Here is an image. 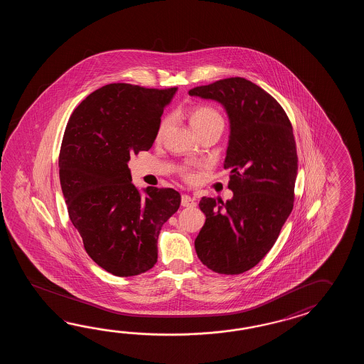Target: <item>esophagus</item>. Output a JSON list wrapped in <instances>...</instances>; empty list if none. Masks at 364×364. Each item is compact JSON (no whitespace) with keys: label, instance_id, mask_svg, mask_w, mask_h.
I'll use <instances>...</instances> for the list:
<instances>
[{"label":"esophagus","instance_id":"obj_1","mask_svg":"<svg viewBox=\"0 0 364 364\" xmlns=\"http://www.w3.org/2000/svg\"><path fill=\"white\" fill-rule=\"evenodd\" d=\"M181 204H182V207H195L196 201L193 200L190 195H182Z\"/></svg>","mask_w":364,"mask_h":364}]
</instances>
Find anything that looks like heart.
<instances>
[{
  "label": "heart",
  "instance_id": "obj_1",
  "mask_svg": "<svg viewBox=\"0 0 364 364\" xmlns=\"http://www.w3.org/2000/svg\"><path fill=\"white\" fill-rule=\"evenodd\" d=\"M190 124L193 126V130L200 134L204 130H208L212 127H224V117L217 109L208 107V105H201L191 110L190 113ZM171 124V117H165L161 124L159 126L157 130V139H160L166 132V129ZM181 177L185 179L186 182H193L196 178V174L191 168H182L181 169Z\"/></svg>",
  "mask_w": 364,
  "mask_h": 364
}]
</instances>
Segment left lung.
<instances>
[{
  "mask_svg": "<svg viewBox=\"0 0 364 364\" xmlns=\"http://www.w3.org/2000/svg\"><path fill=\"white\" fill-rule=\"evenodd\" d=\"M224 105L230 139L224 168L232 198H203L205 224L195 240L201 263L221 274H240L269 252L294 207L298 156L293 126L273 96L245 77L190 90Z\"/></svg>",
  "mask_w": 364,
  "mask_h": 364,
  "instance_id": "left-lung-1",
  "label": "left lung"
}]
</instances>
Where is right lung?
<instances>
[{
  "label": "right lung",
  "instance_id": "obj_1",
  "mask_svg": "<svg viewBox=\"0 0 364 364\" xmlns=\"http://www.w3.org/2000/svg\"><path fill=\"white\" fill-rule=\"evenodd\" d=\"M177 87L104 85L74 109L62 138L58 168L70 220L102 269L130 277L157 262L163 225L179 208L173 188L132 185L130 155L152 147L165 105Z\"/></svg>",
  "mask_w": 364,
  "mask_h": 364
}]
</instances>
